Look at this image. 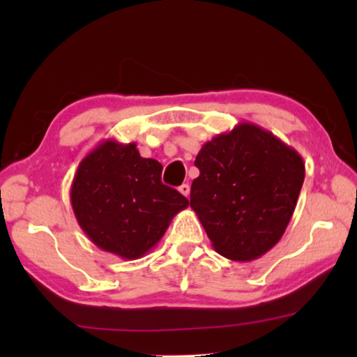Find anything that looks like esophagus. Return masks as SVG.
Listing matches in <instances>:
<instances>
[{
    "label": "esophagus",
    "instance_id": "34e87169",
    "mask_svg": "<svg viewBox=\"0 0 357 357\" xmlns=\"http://www.w3.org/2000/svg\"><path fill=\"white\" fill-rule=\"evenodd\" d=\"M179 192L183 193L184 197H189L190 195V185L189 184H183L179 187Z\"/></svg>",
    "mask_w": 357,
    "mask_h": 357
}]
</instances>
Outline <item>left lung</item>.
<instances>
[{"instance_id": "obj_1", "label": "left lung", "mask_w": 357, "mask_h": 357, "mask_svg": "<svg viewBox=\"0 0 357 357\" xmlns=\"http://www.w3.org/2000/svg\"><path fill=\"white\" fill-rule=\"evenodd\" d=\"M195 167L190 208L217 253L252 261L279 243L305 178L298 151L257 124L239 123L204 143Z\"/></svg>"}]
</instances>
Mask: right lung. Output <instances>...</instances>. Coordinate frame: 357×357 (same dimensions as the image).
I'll list each match as a JSON object with an SVG mask.
<instances>
[{
  "mask_svg": "<svg viewBox=\"0 0 357 357\" xmlns=\"http://www.w3.org/2000/svg\"><path fill=\"white\" fill-rule=\"evenodd\" d=\"M70 204L93 244L137 259L155 247L189 200L162 184V165L142 157L135 143L104 140L78 164Z\"/></svg>",
  "mask_w": 357,
  "mask_h": 357,
  "instance_id": "1",
  "label": "right lung"
}]
</instances>
